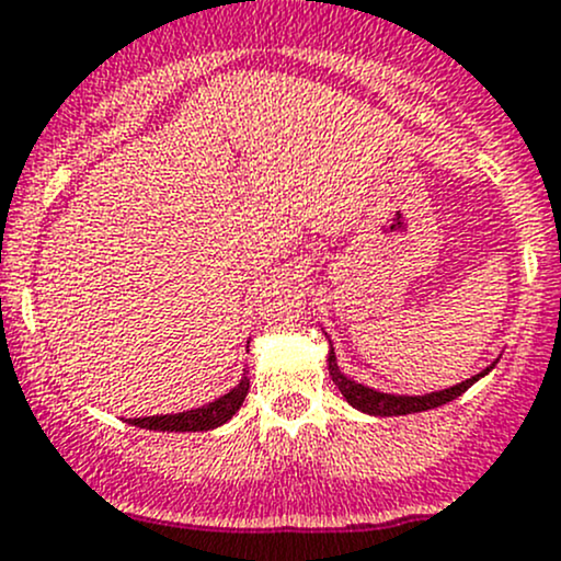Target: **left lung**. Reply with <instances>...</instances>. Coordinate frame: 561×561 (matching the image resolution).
I'll return each instance as SVG.
<instances>
[{
    "label": "left lung",
    "instance_id": "8db88e82",
    "mask_svg": "<svg viewBox=\"0 0 561 561\" xmlns=\"http://www.w3.org/2000/svg\"><path fill=\"white\" fill-rule=\"evenodd\" d=\"M328 366H331L333 380H336L339 390H342V396L350 401V404L358 407V410H364V412H369V415H380V417H388V415H410V412H423V410H434V407L448 404V401L458 399V396H461L463 390L472 388L474 382H478L480 377H483L485 371H489V369L480 371V375H474L472 380L461 382V386H456V388L439 390V393H426V396H390V393H377V390L364 388V386H358V382L347 380V377H344L342 371H339L336 358H333V353L328 355Z\"/></svg>",
    "mask_w": 561,
    "mask_h": 561
}]
</instances>
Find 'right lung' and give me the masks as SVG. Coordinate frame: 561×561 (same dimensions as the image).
<instances>
[{
  "label": "right lung",
  "instance_id": "right-lung-1",
  "mask_svg": "<svg viewBox=\"0 0 561 561\" xmlns=\"http://www.w3.org/2000/svg\"><path fill=\"white\" fill-rule=\"evenodd\" d=\"M249 393V380L241 377V382L230 393H225L222 399H217L214 404L201 407V410L179 412V415H154V417H133V426L138 428H151V432H208V428H217L222 423H228L230 417L239 412V407L244 404Z\"/></svg>",
  "mask_w": 561,
  "mask_h": 561
}]
</instances>
